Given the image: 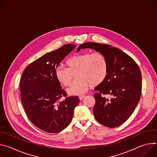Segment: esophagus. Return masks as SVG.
<instances>
[{"label": "esophagus", "instance_id": "esophagus-1", "mask_svg": "<svg viewBox=\"0 0 157 157\" xmlns=\"http://www.w3.org/2000/svg\"><path fill=\"white\" fill-rule=\"evenodd\" d=\"M84 98H85V96H79V98L80 101H82Z\"/></svg>", "mask_w": 157, "mask_h": 157}]
</instances>
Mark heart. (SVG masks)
Instances as JSON below:
<instances>
[{
	"label": "heart",
	"instance_id": "obj_1",
	"mask_svg": "<svg viewBox=\"0 0 157 157\" xmlns=\"http://www.w3.org/2000/svg\"><path fill=\"white\" fill-rule=\"evenodd\" d=\"M69 68L61 64L55 70L57 80L63 86H68L75 74L78 79L71 82L67 93L71 96L85 94L91 83L96 86L102 83L108 74V64L105 56L101 53L86 52L77 55L67 61Z\"/></svg>",
	"mask_w": 157,
	"mask_h": 157
}]
</instances>
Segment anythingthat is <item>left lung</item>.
Masks as SVG:
<instances>
[{
  "label": "left lung",
  "instance_id": "left-lung-1",
  "mask_svg": "<svg viewBox=\"0 0 157 157\" xmlns=\"http://www.w3.org/2000/svg\"><path fill=\"white\" fill-rule=\"evenodd\" d=\"M91 48L102 54L107 62L105 79L95 87L94 115L101 124L110 128L124 123L137 106L142 91V75L139 66L121 50L94 42L83 43L78 48ZM113 97L108 101L102 94Z\"/></svg>",
  "mask_w": 157,
  "mask_h": 157
}]
</instances>
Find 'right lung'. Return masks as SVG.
Masks as SVG:
<instances>
[{"mask_svg":"<svg viewBox=\"0 0 157 157\" xmlns=\"http://www.w3.org/2000/svg\"><path fill=\"white\" fill-rule=\"evenodd\" d=\"M76 47L67 44L47 53L30 63L22 74L20 89L21 101L30 121L40 129L58 133L71 123L78 96L66 98V93L55 76V70Z\"/></svg>","mask_w":157,"mask_h":157,"instance_id":"obj_1","label":"right lung"}]
</instances>
